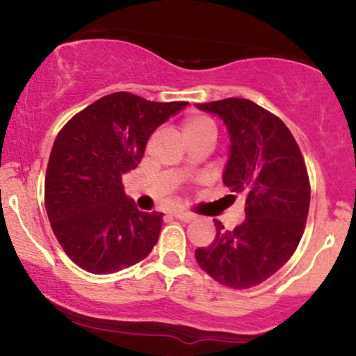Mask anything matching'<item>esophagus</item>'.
<instances>
[{"label": "esophagus", "mask_w": 356, "mask_h": 356, "mask_svg": "<svg viewBox=\"0 0 356 356\" xmlns=\"http://www.w3.org/2000/svg\"><path fill=\"white\" fill-rule=\"evenodd\" d=\"M174 218L182 220V222H191V220H194V216L189 214V212H182V211H175Z\"/></svg>", "instance_id": "1"}]
</instances>
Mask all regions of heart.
I'll list each match as a JSON object with an SVG mask.
<instances>
[{
  "label": "heart",
  "mask_w": 356,
  "mask_h": 356,
  "mask_svg": "<svg viewBox=\"0 0 356 356\" xmlns=\"http://www.w3.org/2000/svg\"><path fill=\"white\" fill-rule=\"evenodd\" d=\"M182 132L186 138H192L206 132H216V125L209 117L189 115L182 122Z\"/></svg>",
  "instance_id": "1"
}]
</instances>
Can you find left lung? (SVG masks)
<instances>
[{"instance_id":"8db88e82","label":"left lung","mask_w":356,"mask_h":356,"mask_svg":"<svg viewBox=\"0 0 356 356\" xmlns=\"http://www.w3.org/2000/svg\"><path fill=\"white\" fill-rule=\"evenodd\" d=\"M218 115L229 136L222 182L246 199L232 231L216 220L214 243L195 249L199 266L234 289L273 276L298 248L309 209V181L295 137L276 115L246 99L195 104Z\"/></svg>"}]
</instances>
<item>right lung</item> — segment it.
<instances>
[{
  "mask_svg": "<svg viewBox=\"0 0 356 356\" xmlns=\"http://www.w3.org/2000/svg\"><path fill=\"white\" fill-rule=\"evenodd\" d=\"M187 102H150L129 92L102 97L61 129L44 177V207L76 266L108 275L149 256L162 212H142L122 186L159 125Z\"/></svg>",
  "mask_w": 356,
  "mask_h": 356,
  "instance_id": "obj_1",
  "label": "right lung"
}]
</instances>
